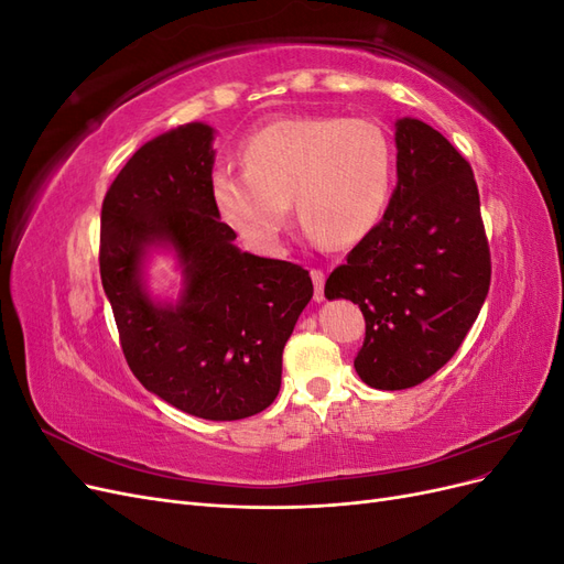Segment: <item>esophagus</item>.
I'll return each instance as SVG.
<instances>
[{
	"label": "esophagus",
	"instance_id": "1",
	"mask_svg": "<svg viewBox=\"0 0 564 564\" xmlns=\"http://www.w3.org/2000/svg\"><path fill=\"white\" fill-rule=\"evenodd\" d=\"M311 278H313V284H315V301H322L324 299V270L313 268Z\"/></svg>",
	"mask_w": 564,
	"mask_h": 564
}]
</instances>
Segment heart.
<instances>
[{"instance_id":"b5f03b06","label":"heart","mask_w":564,"mask_h":564,"mask_svg":"<svg viewBox=\"0 0 564 564\" xmlns=\"http://www.w3.org/2000/svg\"><path fill=\"white\" fill-rule=\"evenodd\" d=\"M240 155L245 172H214L212 202L256 249L280 245L289 199L322 245L362 240L386 212L395 172L386 131L365 117H282L247 135Z\"/></svg>"}]
</instances>
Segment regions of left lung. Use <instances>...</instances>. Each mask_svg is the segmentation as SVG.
Segmentation results:
<instances>
[{"mask_svg": "<svg viewBox=\"0 0 564 564\" xmlns=\"http://www.w3.org/2000/svg\"><path fill=\"white\" fill-rule=\"evenodd\" d=\"M398 187L383 218L334 268L327 299L365 315L355 371L379 390L431 379L464 344L489 292L491 256L468 160L433 127L395 131Z\"/></svg>", "mask_w": 564, "mask_h": 564, "instance_id": "obj_1", "label": "left lung"}]
</instances>
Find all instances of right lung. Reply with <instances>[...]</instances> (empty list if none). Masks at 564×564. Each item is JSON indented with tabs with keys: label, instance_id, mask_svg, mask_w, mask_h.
Returning <instances> with one entry per match:
<instances>
[{
	"label": "right lung",
	"instance_id": "obj_1",
	"mask_svg": "<svg viewBox=\"0 0 564 564\" xmlns=\"http://www.w3.org/2000/svg\"><path fill=\"white\" fill-rule=\"evenodd\" d=\"M214 129L158 135L117 174L100 209V282L127 365L150 392L209 421L263 412L278 398L282 352L313 299L308 270L240 251L212 202ZM166 241L186 272L176 306L140 286L144 249Z\"/></svg>",
	"mask_w": 564,
	"mask_h": 564
}]
</instances>
